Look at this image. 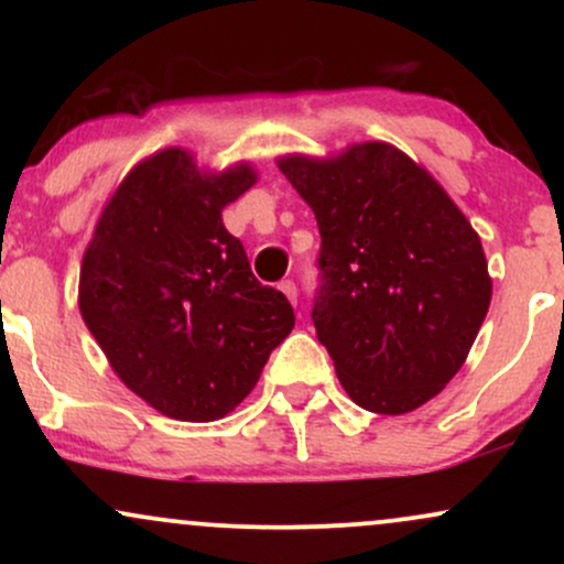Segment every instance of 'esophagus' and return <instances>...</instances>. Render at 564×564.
<instances>
[{
    "label": "esophagus",
    "mask_w": 564,
    "mask_h": 564,
    "mask_svg": "<svg viewBox=\"0 0 564 564\" xmlns=\"http://www.w3.org/2000/svg\"><path fill=\"white\" fill-rule=\"evenodd\" d=\"M283 291V294H286V300L291 302V304H296V283L294 281H281V286H278Z\"/></svg>",
    "instance_id": "34e87169"
}]
</instances>
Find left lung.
Here are the masks:
<instances>
[{
	"instance_id": "1",
	"label": "left lung",
	"mask_w": 564,
	"mask_h": 564,
	"mask_svg": "<svg viewBox=\"0 0 564 564\" xmlns=\"http://www.w3.org/2000/svg\"><path fill=\"white\" fill-rule=\"evenodd\" d=\"M278 170L321 230L313 323L349 398L416 411L467 360L494 283L475 228L424 166L390 142Z\"/></svg>"
}]
</instances>
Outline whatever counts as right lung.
<instances>
[{
	"instance_id": "right-lung-1",
	"label": "right lung",
	"mask_w": 564,
	"mask_h": 564,
	"mask_svg": "<svg viewBox=\"0 0 564 564\" xmlns=\"http://www.w3.org/2000/svg\"><path fill=\"white\" fill-rule=\"evenodd\" d=\"M254 183L249 164L200 172L164 148L121 180L84 251V323L116 377L170 419L228 416L294 328L286 296L257 281L223 225Z\"/></svg>"
}]
</instances>
